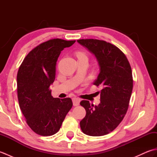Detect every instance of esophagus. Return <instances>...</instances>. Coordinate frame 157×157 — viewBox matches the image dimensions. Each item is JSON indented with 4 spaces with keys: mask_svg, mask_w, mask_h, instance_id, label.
I'll list each match as a JSON object with an SVG mask.
<instances>
[{
    "mask_svg": "<svg viewBox=\"0 0 157 157\" xmlns=\"http://www.w3.org/2000/svg\"><path fill=\"white\" fill-rule=\"evenodd\" d=\"M73 106H78L79 105V102H80V99L78 98H73Z\"/></svg>",
    "mask_w": 157,
    "mask_h": 157,
    "instance_id": "esophagus-1",
    "label": "esophagus"
}]
</instances>
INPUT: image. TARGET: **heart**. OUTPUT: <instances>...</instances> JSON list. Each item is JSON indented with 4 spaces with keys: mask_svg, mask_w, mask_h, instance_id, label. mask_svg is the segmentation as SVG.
I'll list each match as a JSON object with an SVG mask.
<instances>
[{
    "mask_svg": "<svg viewBox=\"0 0 157 157\" xmlns=\"http://www.w3.org/2000/svg\"><path fill=\"white\" fill-rule=\"evenodd\" d=\"M76 56L78 58H81V57H87L86 53L84 52H78L76 53Z\"/></svg>",
    "mask_w": 157,
    "mask_h": 157,
    "instance_id": "b5f03b06",
    "label": "heart"
}]
</instances>
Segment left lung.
Segmentation results:
<instances>
[{"label":"left lung","instance_id":"left-lung-1","mask_svg":"<svg viewBox=\"0 0 157 157\" xmlns=\"http://www.w3.org/2000/svg\"><path fill=\"white\" fill-rule=\"evenodd\" d=\"M77 41L95 55L100 73L94 84L102 87L98 106L81 101L86 112L79 123L81 129L91 136L108 134L122 121L128 109L133 89L131 66L124 53L111 43L96 39Z\"/></svg>","mask_w":157,"mask_h":157}]
</instances>
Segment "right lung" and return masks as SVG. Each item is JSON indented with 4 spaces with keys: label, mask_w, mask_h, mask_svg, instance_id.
Returning a JSON list of instances; mask_svg holds the SVG:
<instances>
[{
    "label": "right lung",
    "mask_w": 157,
    "mask_h": 157,
    "mask_svg": "<svg viewBox=\"0 0 157 157\" xmlns=\"http://www.w3.org/2000/svg\"><path fill=\"white\" fill-rule=\"evenodd\" d=\"M75 42L55 38L43 42L28 53L19 68V107L29 128L38 135L55 134L73 106L70 98H53L50 86L55 81L61 52Z\"/></svg>",
    "instance_id": "obj_1"
}]
</instances>
